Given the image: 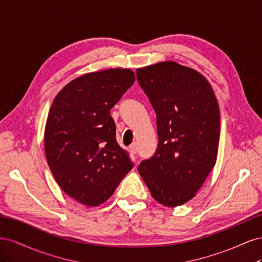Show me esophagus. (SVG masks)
Listing matches in <instances>:
<instances>
[{"label":"esophagus","mask_w":262,"mask_h":262,"mask_svg":"<svg viewBox=\"0 0 262 262\" xmlns=\"http://www.w3.org/2000/svg\"><path fill=\"white\" fill-rule=\"evenodd\" d=\"M130 150H131L132 153H134V154L137 153V150H138V145H137V143H133V144L130 145Z\"/></svg>","instance_id":"esophagus-1"}]
</instances>
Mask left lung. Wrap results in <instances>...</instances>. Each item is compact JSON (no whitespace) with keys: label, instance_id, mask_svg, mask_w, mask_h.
Wrapping results in <instances>:
<instances>
[{"label":"left lung","instance_id":"left-lung-1","mask_svg":"<svg viewBox=\"0 0 262 262\" xmlns=\"http://www.w3.org/2000/svg\"><path fill=\"white\" fill-rule=\"evenodd\" d=\"M137 77L156 113L155 154L139 165L150 194L165 207L191 200L216 163L221 118L210 83L173 61L140 68Z\"/></svg>","mask_w":262,"mask_h":262}]
</instances>
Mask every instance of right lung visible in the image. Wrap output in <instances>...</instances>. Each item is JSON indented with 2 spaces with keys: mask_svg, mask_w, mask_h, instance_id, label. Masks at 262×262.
<instances>
[{
  "mask_svg": "<svg viewBox=\"0 0 262 262\" xmlns=\"http://www.w3.org/2000/svg\"><path fill=\"white\" fill-rule=\"evenodd\" d=\"M134 81L129 69L84 74L63 87L49 110L47 162L63 191L86 207L107 201L133 167L117 143L110 109Z\"/></svg>",
  "mask_w": 262,
  "mask_h": 262,
  "instance_id": "obj_1",
  "label": "right lung"
}]
</instances>
